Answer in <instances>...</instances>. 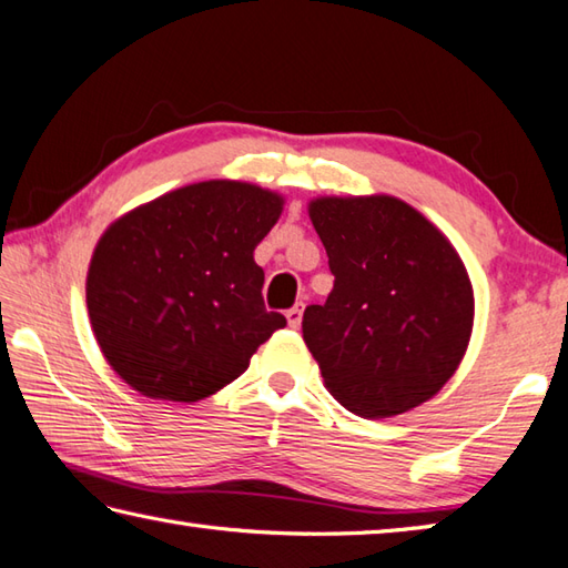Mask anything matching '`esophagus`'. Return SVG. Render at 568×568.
I'll return each instance as SVG.
<instances>
[{
    "label": "esophagus",
    "instance_id": "1",
    "mask_svg": "<svg viewBox=\"0 0 568 568\" xmlns=\"http://www.w3.org/2000/svg\"><path fill=\"white\" fill-rule=\"evenodd\" d=\"M285 317H287V325H291L293 329H297L300 322H303V305H295V307L287 310Z\"/></svg>",
    "mask_w": 568,
    "mask_h": 568
}]
</instances>
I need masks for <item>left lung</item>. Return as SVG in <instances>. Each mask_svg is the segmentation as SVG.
Wrapping results in <instances>:
<instances>
[{
  "label": "left lung",
  "instance_id": "left-lung-1",
  "mask_svg": "<svg viewBox=\"0 0 568 568\" xmlns=\"http://www.w3.org/2000/svg\"><path fill=\"white\" fill-rule=\"evenodd\" d=\"M307 214L335 287L303 315V339L337 402L388 418L436 396L468 352V268L436 224L392 194L317 196Z\"/></svg>",
  "mask_w": 568,
  "mask_h": 568
}]
</instances>
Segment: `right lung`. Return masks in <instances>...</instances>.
Listing matches in <instances>:
<instances>
[{"mask_svg":"<svg viewBox=\"0 0 568 568\" xmlns=\"http://www.w3.org/2000/svg\"><path fill=\"white\" fill-rule=\"evenodd\" d=\"M283 194L209 180L128 211L98 239L88 317L113 372L142 396L194 404L248 369L275 329L253 251L283 214Z\"/></svg>","mask_w":568,"mask_h":568,"instance_id":"1","label":"right lung"}]
</instances>
